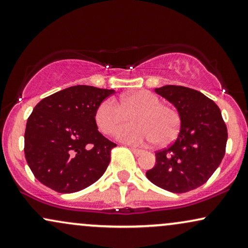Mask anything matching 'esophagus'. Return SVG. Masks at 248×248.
<instances>
[{
    "label": "esophagus",
    "instance_id": "esophagus-1",
    "mask_svg": "<svg viewBox=\"0 0 248 248\" xmlns=\"http://www.w3.org/2000/svg\"><path fill=\"white\" fill-rule=\"evenodd\" d=\"M131 151L133 152V154L136 155V156H140V155L143 154V151H141V149H138V148H134V147H131L130 148Z\"/></svg>",
    "mask_w": 248,
    "mask_h": 248
}]
</instances>
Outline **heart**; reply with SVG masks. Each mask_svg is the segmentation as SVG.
<instances>
[{
  "label": "heart",
  "instance_id": "b5f03b06",
  "mask_svg": "<svg viewBox=\"0 0 248 248\" xmlns=\"http://www.w3.org/2000/svg\"><path fill=\"white\" fill-rule=\"evenodd\" d=\"M131 116L133 125L117 133L118 139L131 145H168L178 136L182 124L175 107L161 103L160 97L146 90L122 95L121 106L111 97L103 100L96 108L95 122L101 132L111 136L129 123Z\"/></svg>",
  "mask_w": 248,
  "mask_h": 248
}]
</instances>
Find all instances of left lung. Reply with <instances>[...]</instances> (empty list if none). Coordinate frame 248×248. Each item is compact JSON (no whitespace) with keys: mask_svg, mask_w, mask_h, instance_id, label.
Masks as SVG:
<instances>
[{"mask_svg":"<svg viewBox=\"0 0 248 248\" xmlns=\"http://www.w3.org/2000/svg\"><path fill=\"white\" fill-rule=\"evenodd\" d=\"M154 91L175 106L182 124L175 142L155 153L156 163L146 177L166 191L185 193L204 184L221 164L227 125L217 105L201 92L175 85Z\"/></svg>","mask_w":248,"mask_h":248,"instance_id":"1","label":"left lung"}]
</instances>
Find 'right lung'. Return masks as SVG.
<instances>
[{"mask_svg": "<svg viewBox=\"0 0 248 248\" xmlns=\"http://www.w3.org/2000/svg\"><path fill=\"white\" fill-rule=\"evenodd\" d=\"M114 93L77 85L34 107L27 119L24 152L40 183L59 193H75L101 178L116 143L99 132L95 111Z\"/></svg>", "mask_w": 248, "mask_h": 248, "instance_id": "right-lung-1", "label": "right lung"}]
</instances>
